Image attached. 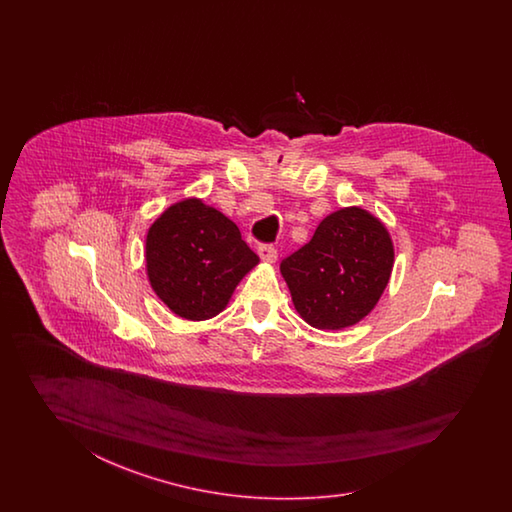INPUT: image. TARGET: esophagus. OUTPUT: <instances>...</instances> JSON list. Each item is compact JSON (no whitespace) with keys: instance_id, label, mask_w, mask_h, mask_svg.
<instances>
[{"instance_id":"34e87169","label":"esophagus","mask_w":512,"mask_h":512,"mask_svg":"<svg viewBox=\"0 0 512 512\" xmlns=\"http://www.w3.org/2000/svg\"><path fill=\"white\" fill-rule=\"evenodd\" d=\"M258 254H260L261 260L272 263V261H276V258H278V249L272 243H263V245L258 247Z\"/></svg>"}]
</instances>
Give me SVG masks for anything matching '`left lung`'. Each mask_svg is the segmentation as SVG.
<instances>
[{
	"instance_id": "8db88e82",
	"label": "left lung",
	"mask_w": 512,
	"mask_h": 512,
	"mask_svg": "<svg viewBox=\"0 0 512 512\" xmlns=\"http://www.w3.org/2000/svg\"><path fill=\"white\" fill-rule=\"evenodd\" d=\"M392 267L384 225L357 207L329 214L311 241L280 263L296 311L318 329L353 326L368 315Z\"/></svg>"
}]
</instances>
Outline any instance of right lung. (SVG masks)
Returning <instances> with one entry per match:
<instances>
[{
	"label": "right lung",
	"instance_id": "1",
	"mask_svg": "<svg viewBox=\"0 0 512 512\" xmlns=\"http://www.w3.org/2000/svg\"><path fill=\"white\" fill-rule=\"evenodd\" d=\"M240 229L199 199L175 203L146 236L153 291L175 315L207 320L229 304L241 278L258 263Z\"/></svg>",
	"mask_w": 512,
	"mask_h": 512
}]
</instances>
